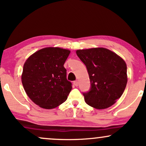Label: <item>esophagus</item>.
<instances>
[{
	"label": "esophagus",
	"instance_id": "1",
	"mask_svg": "<svg viewBox=\"0 0 146 146\" xmlns=\"http://www.w3.org/2000/svg\"><path fill=\"white\" fill-rule=\"evenodd\" d=\"M73 84H74V85L75 86H78V80H75V81L73 82Z\"/></svg>",
	"mask_w": 146,
	"mask_h": 146
}]
</instances>
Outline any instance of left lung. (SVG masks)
<instances>
[{
    "label": "left lung",
    "instance_id": "1",
    "mask_svg": "<svg viewBox=\"0 0 146 146\" xmlns=\"http://www.w3.org/2000/svg\"><path fill=\"white\" fill-rule=\"evenodd\" d=\"M88 71L90 88L83 93L87 104L97 109L111 106L120 98L127 84V66L122 58L105 48L78 50Z\"/></svg>",
    "mask_w": 146,
    "mask_h": 146
}]
</instances>
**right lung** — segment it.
Here are the masks:
<instances>
[{"label":"right lung","mask_w":146,"mask_h":146,"mask_svg":"<svg viewBox=\"0 0 146 146\" xmlns=\"http://www.w3.org/2000/svg\"><path fill=\"white\" fill-rule=\"evenodd\" d=\"M70 51L47 47L33 53L25 62L22 83L27 95L41 108L51 109L64 102L72 89L64 67Z\"/></svg>","instance_id":"right-lung-1"}]
</instances>
